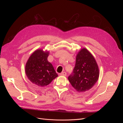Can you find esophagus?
I'll return each mask as SVG.
<instances>
[{
	"label": "esophagus",
	"mask_w": 123,
	"mask_h": 123,
	"mask_svg": "<svg viewBox=\"0 0 123 123\" xmlns=\"http://www.w3.org/2000/svg\"><path fill=\"white\" fill-rule=\"evenodd\" d=\"M66 75H67V73H66L65 72H62L60 74V75H61V76H66Z\"/></svg>",
	"instance_id": "34e87169"
}]
</instances>
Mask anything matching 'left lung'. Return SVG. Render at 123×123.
<instances>
[{
    "instance_id": "8db88e82",
    "label": "left lung",
    "mask_w": 123,
    "mask_h": 123,
    "mask_svg": "<svg viewBox=\"0 0 123 123\" xmlns=\"http://www.w3.org/2000/svg\"><path fill=\"white\" fill-rule=\"evenodd\" d=\"M99 69L92 54L85 48L77 53L73 73L68 77L71 84L78 92L88 91L97 82Z\"/></svg>"
}]
</instances>
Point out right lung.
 I'll return each mask as SVG.
<instances>
[{
	"mask_svg": "<svg viewBox=\"0 0 123 123\" xmlns=\"http://www.w3.org/2000/svg\"><path fill=\"white\" fill-rule=\"evenodd\" d=\"M49 52L41 49L35 50L29 57L25 70L28 79L39 87L49 85L58 76L47 58Z\"/></svg>",
	"mask_w": 123,
	"mask_h": 123,
	"instance_id": "right-lung-1",
	"label": "right lung"
}]
</instances>
